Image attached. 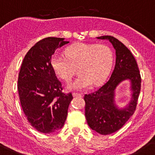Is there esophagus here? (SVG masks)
Wrapping results in <instances>:
<instances>
[{
	"mask_svg": "<svg viewBox=\"0 0 155 155\" xmlns=\"http://www.w3.org/2000/svg\"><path fill=\"white\" fill-rule=\"evenodd\" d=\"M73 96L74 97H81L82 96V95L80 93H78V92H73Z\"/></svg>",
	"mask_w": 155,
	"mask_h": 155,
	"instance_id": "1",
	"label": "esophagus"
}]
</instances>
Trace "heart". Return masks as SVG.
<instances>
[{"label":"heart","instance_id":"obj_1","mask_svg":"<svg viewBox=\"0 0 155 155\" xmlns=\"http://www.w3.org/2000/svg\"><path fill=\"white\" fill-rule=\"evenodd\" d=\"M65 55H54L51 64L55 74L66 82L71 81L78 68L80 75L68 85L72 89L82 90L92 84H102L113 66V51L105 45L76 43L66 48Z\"/></svg>","mask_w":155,"mask_h":155}]
</instances>
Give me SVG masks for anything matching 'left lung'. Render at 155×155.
Here are the masks:
<instances>
[{"label": "left lung", "instance_id": "obj_1", "mask_svg": "<svg viewBox=\"0 0 155 155\" xmlns=\"http://www.w3.org/2000/svg\"><path fill=\"white\" fill-rule=\"evenodd\" d=\"M112 43L116 50V65L109 81L92 93L84 95L85 116L90 128L102 135L114 133L122 127L136 110L141 89V76L134 57L128 48L111 36L97 37ZM131 82L132 98L124 108L114 104V89L121 82Z\"/></svg>", "mask_w": 155, "mask_h": 155}]
</instances>
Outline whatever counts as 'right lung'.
Segmentation results:
<instances>
[{"instance_id":"right-lung-1","label":"right lung","mask_w":155,"mask_h":155,"mask_svg":"<svg viewBox=\"0 0 155 155\" xmlns=\"http://www.w3.org/2000/svg\"><path fill=\"white\" fill-rule=\"evenodd\" d=\"M68 42L64 38H45L28 51L21 66V105L29 123L41 133L51 134L63 127L73 98L71 92H62L61 82L51 64L56 50Z\"/></svg>"}]
</instances>
